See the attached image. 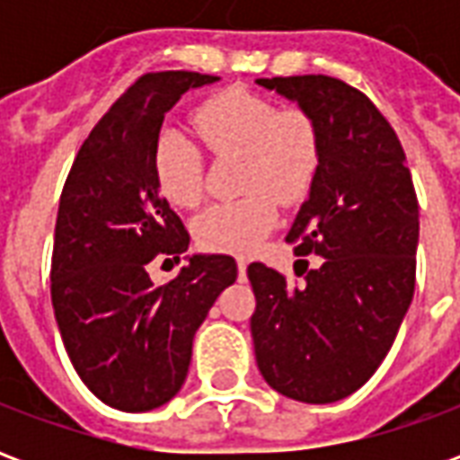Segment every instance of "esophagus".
<instances>
[{
  "mask_svg": "<svg viewBox=\"0 0 460 460\" xmlns=\"http://www.w3.org/2000/svg\"><path fill=\"white\" fill-rule=\"evenodd\" d=\"M236 266H239V280H246V259H236Z\"/></svg>",
  "mask_w": 460,
  "mask_h": 460,
  "instance_id": "esophagus-1",
  "label": "esophagus"
}]
</instances>
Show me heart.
I'll return each instance as SVG.
<instances>
[{
	"mask_svg": "<svg viewBox=\"0 0 460 460\" xmlns=\"http://www.w3.org/2000/svg\"><path fill=\"white\" fill-rule=\"evenodd\" d=\"M191 125L211 155H241L236 201L211 204L194 219V239L207 251L246 253L279 221V199L305 194L320 160L318 125L305 111H279L243 88L211 95L191 113ZM152 177L164 199L194 209L204 197V157L180 130H162L152 150Z\"/></svg>",
	"mask_w": 460,
	"mask_h": 460,
	"instance_id": "obj_1",
	"label": "heart"
}]
</instances>
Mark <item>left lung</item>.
Returning a JSON list of instances; mask_svg holds the SVG:
<instances>
[{
	"instance_id": "1",
	"label": "left lung",
	"mask_w": 460,
	"mask_h": 460,
	"mask_svg": "<svg viewBox=\"0 0 460 460\" xmlns=\"http://www.w3.org/2000/svg\"><path fill=\"white\" fill-rule=\"evenodd\" d=\"M315 120L320 160L286 241L303 283L251 263V338L263 379L305 404L345 399L389 352L414 298L419 201L392 125L362 91L330 75L259 78ZM298 273V276H303Z\"/></svg>"
}]
</instances>
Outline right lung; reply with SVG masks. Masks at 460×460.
<instances>
[{
	"label": "right lung",
	"instance_id": "obj_1",
	"mask_svg": "<svg viewBox=\"0 0 460 460\" xmlns=\"http://www.w3.org/2000/svg\"><path fill=\"white\" fill-rule=\"evenodd\" d=\"M217 75L145 74L98 120L75 155L58 201L51 303L84 385L120 411H150L187 379L191 340L236 280V261L197 253L164 286L147 263L180 261L190 234L152 177L164 113Z\"/></svg>",
	"mask_w": 460,
	"mask_h": 460
}]
</instances>
